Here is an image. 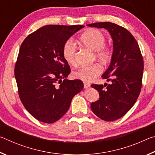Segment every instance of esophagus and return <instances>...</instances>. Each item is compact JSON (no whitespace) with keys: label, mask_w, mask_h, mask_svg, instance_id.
Listing matches in <instances>:
<instances>
[{"label":"esophagus","mask_w":155,"mask_h":155,"mask_svg":"<svg viewBox=\"0 0 155 155\" xmlns=\"http://www.w3.org/2000/svg\"><path fill=\"white\" fill-rule=\"evenodd\" d=\"M90 85H91L90 83H89L87 82H84V88L87 89L88 87H90Z\"/></svg>","instance_id":"esophagus-1"}]
</instances>
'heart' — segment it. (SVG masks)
I'll return each instance as SVG.
<instances>
[{
    "label": "heart",
    "mask_w": 155,
    "mask_h": 155,
    "mask_svg": "<svg viewBox=\"0 0 155 155\" xmlns=\"http://www.w3.org/2000/svg\"><path fill=\"white\" fill-rule=\"evenodd\" d=\"M80 41L83 45L95 51V57L103 64H107L113 57L111 47L105 45V36L96 28H90L85 31L80 37ZM76 46L71 40L65 41L62 48V54L68 64L74 65ZM103 66L100 63L90 65H85L73 72V77L85 82H90L101 74Z\"/></svg>",
    "instance_id": "b5f03b06"
}]
</instances>
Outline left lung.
<instances>
[{
    "label": "left lung",
    "mask_w": 155,
    "mask_h": 155,
    "mask_svg": "<svg viewBox=\"0 0 155 155\" xmlns=\"http://www.w3.org/2000/svg\"><path fill=\"white\" fill-rule=\"evenodd\" d=\"M87 26L108 30L114 41L111 64L102 76L111 83L91 85L100 95L91 104V111L102 120L114 121L124 116L137 101L142 85L143 57L137 41L125 28L110 22Z\"/></svg>",
    "instance_id": "8db88e82"
}]
</instances>
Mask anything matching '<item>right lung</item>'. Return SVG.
Listing matches in <instances>:
<instances>
[{"label":"right lung","mask_w":155,"mask_h":155,"mask_svg":"<svg viewBox=\"0 0 155 155\" xmlns=\"http://www.w3.org/2000/svg\"><path fill=\"white\" fill-rule=\"evenodd\" d=\"M84 27L46 25L21 44L14 69L18 94L25 109L39 121L51 124L59 120L83 89L81 80L66 79L71 70L62 48Z\"/></svg>","instance_id":"1"}]
</instances>
